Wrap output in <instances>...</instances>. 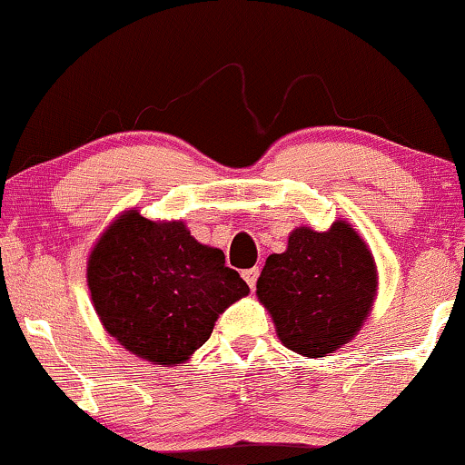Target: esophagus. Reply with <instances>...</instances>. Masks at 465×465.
<instances>
[{
  "label": "esophagus",
  "mask_w": 465,
  "mask_h": 465,
  "mask_svg": "<svg viewBox=\"0 0 465 465\" xmlns=\"http://www.w3.org/2000/svg\"><path fill=\"white\" fill-rule=\"evenodd\" d=\"M257 276H260V268H246V270H242V279L246 281V283H249V287L252 290V287H255V283H257Z\"/></svg>",
  "instance_id": "obj_1"
}]
</instances>
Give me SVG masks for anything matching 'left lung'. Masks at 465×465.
Listing matches in <instances>:
<instances>
[{
  "label": "left lung",
  "mask_w": 465,
  "mask_h": 465,
  "mask_svg": "<svg viewBox=\"0 0 465 465\" xmlns=\"http://www.w3.org/2000/svg\"><path fill=\"white\" fill-rule=\"evenodd\" d=\"M378 274L367 244L348 223L328 232L301 227L287 251L270 255L257 296L285 348L322 358L354 337L371 311Z\"/></svg>",
  "instance_id": "obj_1"
}]
</instances>
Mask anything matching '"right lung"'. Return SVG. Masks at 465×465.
I'll use <instances>...</instances> for the list:
<instances>
[{
    "label": "right lung",
    "instance_id": "right-lung-1",
    "mask_svg": "<svg viewBox=\"0 0 465 465\" xmlns=\"http://www.w3.org/2000/svg\"><path fill=\"white\" fill-rule=\"evenodd\" d=\"M103 326L133 354L180 364L202 348L229 304L249 293L223 251L199 244L184 223L122 214L87 263Z\"/></svg>",
    "mask_w": 465,
    "mask_h": 465
}]
</instances>
